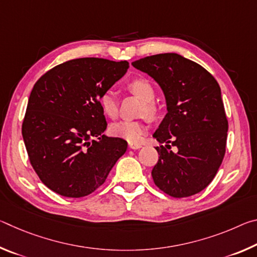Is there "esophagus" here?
Wrapping results in <instances>:
<instances>
[{"label":"esophagus","instance_id":"34e87169","mask_svg":"<svg viewBox=\"0 0 257 257\" xmlns=\"http://www.w3.org/2000/svg\"><path fill=\"white\" fill-rule=\"evenodd\" d=\"M129 147L132 150H138V149H141L142 145H139V144H129Z\"/></svg>","mask_w":257,"mask_h":257}]
</instances>
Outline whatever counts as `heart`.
Instances as JSON below:
<instances>
[{
  "label": "heart",
  "mask_w": 257,
  "mask_h": 257,
  "mask_svg": "<svg viewBox=\"0 0 257 257\" xmlns=\"http://www.w3.org/2000/svg\"><path fill=\"white\" fill-rule=\"evenodd\" d=\"M127 88L130 93L136 95L144 103V108L143 113L146 114L147 118L155 119L158 116L159 110L153 103L155 98V90L154 87L152 86L151 82L145 79V78H135L132 81L128 82ZM99 106L102 111L105 113L110 118H114L118 114V99H116L115 94L112 90H105L99 96ZM147 127L142 121H118L114 122L110 128V132L115 137H120L125 141L132 143V144H137L141 142L143 135L146 133Z\"/></svg>",
  "instance_id": "heart-1"
}]
</instances>
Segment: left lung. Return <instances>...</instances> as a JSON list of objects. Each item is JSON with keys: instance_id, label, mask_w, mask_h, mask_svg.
Listing matches in <instances>:
<instances>
[{"instance_id": "left-lung-1", "label": "left lung", "mask_w": 257, "mask_h": 257, "mask_svg": "<svg viewBox=\"0 0 257 257\" xmlns=\"http://www.w3.org/2000/svg\"><path fill=\"white\" fill-rule=\"evenodd\" d=\"M158 82L168 113L153 137L159 161L154 184L172 197H188L211 184L227 145L228 120L220 86L206 69L177 53L146 56L132 63ZM177 147V152L171 146Z\"/></svg>"}]
</instances>
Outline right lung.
Returning a JSON list of instances; mask_svg holds the SVG:
<instances>
[{"label":"right lung","instance_id":"1","mask_svg":"<svg viewBox=\"0 0 257 257\" xmlns=\"http://www.w3.org/2000/svg\"><path fill=\"white\" fill-rule=\"evenodd\" d=\"M128 68L127 61L75 59L52 68L34 85L23 137L35 172L56 194H92L127 151L124 139L103 135L107 123L98 101Z\"/></svg>","mask_w":257,"mask_h":257}]
</instances>
